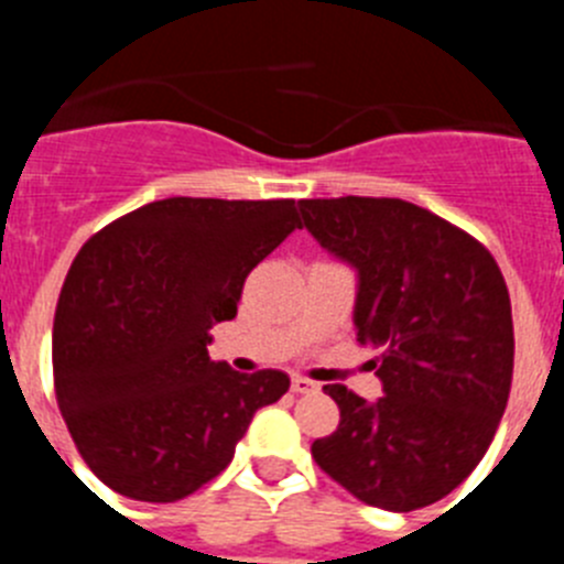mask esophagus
I'll return each mask as SVG.
<instances>
[{"instance_id":"esophagus-1","label":"esophagus","mask_w":564,"mask_h":564,"mask_svg":"<svg viewBox=\"0 0 564 564\" xmlns=\"http://www.w3.org/2000/svg\"><path fill=\"white\" fill-rule=\"evenodd\" d=\"M314 390H317V384L308 382V379L303 377L292 379V393H314Z\"/></svg>"}]
</instances>
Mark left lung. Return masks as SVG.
<instances>
[{
	"instance_id": "obj_1",
	"label": "left lung",
	"mask_w": 564,
	"mask_h": 564,
	"mask_svg": "<svg viewBox=\"0 0 564 564\" xmlns=\"http://www.w3.org/2000/svg\"><path fill=\"white\" fill-rule=\"evenodd\" d=\"M319 247L357 272V343L377 348L382 395L326 384L339 427L312 444L319 469L384 511L464 484L503 419L514 370L511 301L495 258L402 199L297 202Z\"/></svg>"
}]
</instances>
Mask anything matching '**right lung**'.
Returning a JSON list of instances; mask_svg holds the SVG:
<instances>
[{
	"label": "right lung",
	"mask_w": 564,
	"mask_h": 564,
	"mask_svg": "<svg viewBox=\"0 0 564 564\" xmlns=\"http://www.w3.org/2000/svg\"><path fill=\"white\" fill-rule=\"evenodd\" d=\"M301 227L292 199L151 202L93 236L61 289L55 395L69 435L109 489L145 503L194 495L232 460L283 370L213 362L252 267Z\"/></svg>",
	"instance_id": "right-lung-1"
}]
</instances>
